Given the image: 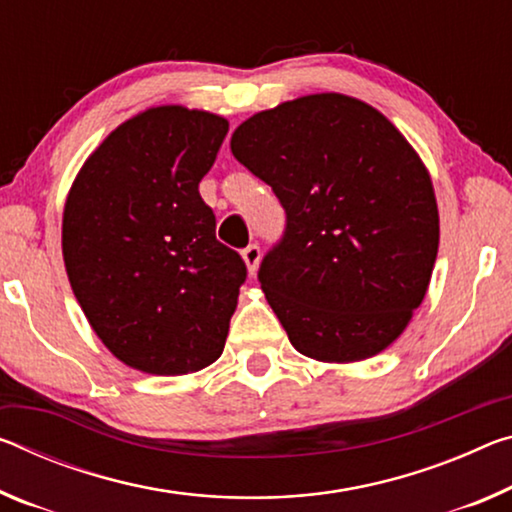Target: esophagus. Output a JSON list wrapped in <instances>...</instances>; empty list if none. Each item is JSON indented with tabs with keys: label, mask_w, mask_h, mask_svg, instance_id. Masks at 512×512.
Segmentation results:
<instances>
[{
	"label": "esophagus",
	"mask_w": 512,
	"mask_h": 512,
	"mask_svg": "<svg viewBox=\"0 0 512 512\" xmlns=\"http://www.w3.org/2000/svg\"><path fill=\"white\" fill-rule=\"evenodd\" d=\"M241 257H243V262H246V266H248V273L255 275L257 266H259V259H262V250H259L257 243H250L248 248H243L241 250Z\"/></svg>",
	"instance_id": "esophagus-1"
}]
</instances>
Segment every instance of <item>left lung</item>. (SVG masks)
Segmentation results:
<instances>
[{
    "mask_svg": "<svg viewBox=\"0 0 512 512\" xmlns=\"http://www.w3.org/2000/svg\"><path fill=\"white\" fill-rule=\"evenodd\" d=\"M230 148L285 207V234L257 278L289 342L321 362L385 351L424 300L440 246L433 182L415 148L342 93L259 111Z\"/></svg>",
    "mask_w": 512,
    "mask_h": 512,
    "instance_id": "left-lung-1",
    "label": "left lung"
}]
</instances>
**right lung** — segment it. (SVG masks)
<instances>
[{"mask_svg":"<svg viewBox=\"0 0 512 512\" xmlns=\"http://www.w3.org/2000/svg\"><path fill=\"white\" fill-rule=\"evenodd\" d=\"M227 127L180 104L145 109L72 182L61 234L70 287L127 367L182 376L221 358L246 264L216 239L198 184Z\"/></svg>","mask_w":512,"mask_h":512,"instance_id":"right-lung-1","label":"right lung"}]
</instances>
